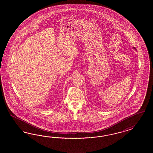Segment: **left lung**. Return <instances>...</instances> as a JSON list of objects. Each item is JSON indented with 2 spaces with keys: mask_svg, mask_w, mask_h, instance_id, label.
<instances>
[{
  "mask_svg": "<svg viewBox=\"0 0 153 153\" xmlns=\"http://www.w3.org/2000/svg\"><path fill=\"white\" fill-rule=\"evenodd\" d=\"M134 48V49H135V48Z\"/></svg>",
  "mask_w": 153,
  "mask_h": 153,
  "instance_id": "left-lung-1",
  "label": "left lung"
}]
</instances>
